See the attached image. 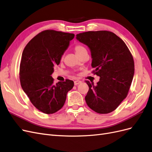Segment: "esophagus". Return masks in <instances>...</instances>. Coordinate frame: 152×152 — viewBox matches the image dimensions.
Listing matches in <instances>:
<instances>
[{
  "mask_svg": "<svg viewBox=\"0 0 152 152\" xmlns=\"http://www.w3.org/2000/svg\"><path fill=\"white\" fill-rule=\"evenodd\" d=\"M82 83V81L80 80H75L74 81V85L77 86V85H79V84Z\"/></svg>",
  "mask_w": 152,
  "mask_h": 152,
  "instance_id": "1",
  "label": "esophagus"
}]
</instances>
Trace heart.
I'll list each match as a JSON object with an SVG mask.
<instances>
[{"instance_id":"b5f03b06","label":"heart","mask_w":152,"mask_h":152,"mask_svg":"<svg viewBox=\"0 0 152 152\" xmlns=\"http://www.w3.org/2000/svg\"><path fill=\"white\" fill-rule=\"evenodd\" d=\"M86 50L85 49V48L82 46V45H76L75 48V50L77 54H80V53H82V51H84V50Z\"/></svg>"}]
</instances>
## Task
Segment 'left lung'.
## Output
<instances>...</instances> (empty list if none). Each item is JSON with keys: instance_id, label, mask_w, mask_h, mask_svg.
I'll return each mask as SVG.
<instances>
[{"instance_id": "1", "label": "left lung", "mask_w": 152, "mask_h": 152, "mask_svg": "<svg viewBox=\"0 0 152 152\" xmlns=\"http://www.w3.org/2000/svg\"><path fill=\"white\" fill-rule=\"evenodd\" d=\"M76 39L89 48L91 66L100 77L96 85L86 80L89 86L86 103L98 113L112 112L129 90L134 73L132 54L125 42L111 31H86L77 34Z\"/></svg>"}]
</instances>
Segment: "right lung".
<instances>
[{
	"label": "right lung",
	"instance_id": "1",
	"mask_svg": "<svg viewBox=\"0 0 152 152\" xmlns=\"http://www.w3.org/2000/svg\"><path fill=\"white\" fill-rule=\"evenodd\" d=\"M73 34L55 30L40 32L27 44L22 53L20 79L23 90L40 112L52 114L65 103L67 93L74 83L66 79L54 84V66L74 38Z\"/></svg>",
	"mask_w": 152,
	"mask_h": 152
}]
</instances>
